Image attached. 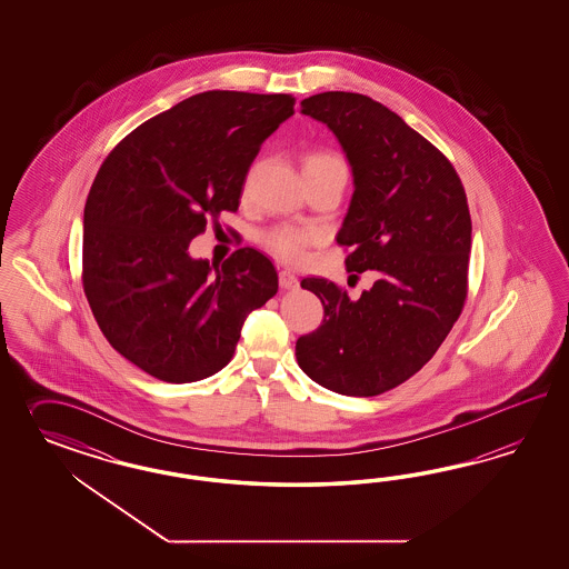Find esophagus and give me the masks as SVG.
<instances>
[{"label": "esophagus", "mask_w": 569, "mask_h": 569, "mask_svg": "<svg viewBox=\"0 0 569 569\" xmlns=\"http://www.w3.org/2000/svg\"><path fill=\"white\" fill-rule=\"evenodd\" d=\"M279 286L283 290H296L300 286V281H298V277L293 276L292 271L283 269V271H279Z\"/></svg>", "instance_id": "esophagus-1"}]
</instances>
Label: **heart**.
<instances>
[{"label":"heart","instance_id":"obj_1","mask_svg":"<svg viewBox=\"0 0 569 569\" xmlns=\"http://www.w3.org/2000/svg\"><path fill=\"white\" fill-rule=\"evenodd\" d=\"M323 162H340L333 154H323V152H317V154H309L305 158V167L310 164H323ZM317 240V233L309 231V229H300V227H273L269 229L264 236H262V243L281 260H288V262H296V260L302 259L307 248H309L312 241Z\"/></svg>","mask_w":569,"mask_h":569}]
</instances>
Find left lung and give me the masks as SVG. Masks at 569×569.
Instances as JSON below:
<instances>
[{
	"label": "left lung",
	"mask_w": 569,
	"mask_h": 569,
	"mask_svg": "<svg viewBox=\"0 0 569 569\" xmlns=\"http://www.w3.org/2000/svg\"><path fill=\"white\" fill-rule=\"evenodd\" d=\"M328 124L352 169L355 193L336 240L352 248L346 269L376 271L352 300L323 277L302 288L323 302V323L298 338L296 359L319 386L378 397L436 355L467 298L471 217L447 156L361 93L326 91L300 102Z\"/></svg>",
	"instance_id": "8db88e82"
}]
</instances>
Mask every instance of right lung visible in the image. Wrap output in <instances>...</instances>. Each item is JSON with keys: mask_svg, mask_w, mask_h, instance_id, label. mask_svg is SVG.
Wrapping results in <instances>:
<instances>
[{"mask_svg": "<svg viewBox=\"0 0 569 569\" xmlns=\"http://www.w3.org/2000/svg\"><path fill=\"white\" fill-rule=\"evenodd\" d=\"M292 96L204 91L139 124L106 156L83 214V290L110 346L152 378L188 383L231 361L246 317L277 293L273 262L241 248L191 259L208 219L238 210L262 141Z\"/></svg>", "mask_w": 569, "mask_h": 569, "instance_id": "add662e5", "label": "right lung"}]
</instances>
